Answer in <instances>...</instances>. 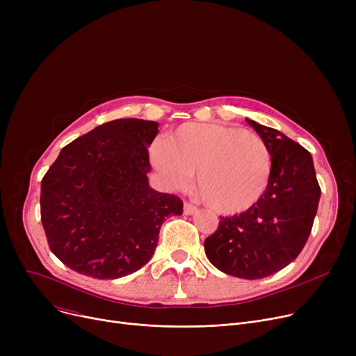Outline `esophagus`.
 <instances>
[{"label":"esophagus","mask_w":356,"mask_h":356,"mask_svg":"<svg viewBox=\"0 0 356 356\" xmlns=\"http://www.w3.org/2000/svg\"><path fill=\"white\" fill-rule=\"evenodd\" d=\"M183 212H184V215H195L196 212H197V208L196 207H193L192 203H188V202H184V207H183Z\"/></svg>","instance_id":"obj_1"}]
</instances>
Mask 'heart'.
I'll use <instances>...</instances> for the list:
<instances>
[{"instance_id":"1","label":"heart","mask_w":356,"mask_h":356,"mask_svg":"<svg viewBox=\"0 0 356 356\" xmlns=\"http://www.w3.org/2000/svg\"><path fill=\"white\" fill-rule=\"evenodd\" d=\"M149 159L173 191L184 189L196 173L202 200L219 215L255 207L273 172L271 152L263 138L222 124H183L152 145Z\"/></svg>"}]
</instances>
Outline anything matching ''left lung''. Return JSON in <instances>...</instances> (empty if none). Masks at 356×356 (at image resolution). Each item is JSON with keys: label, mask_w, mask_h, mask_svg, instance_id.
Wrapping results in <instances>:
<instances>
[{"label": "left lung", "mask_w": 356, "mask_h": 356, "mask_svg": "<svg viewBox=\"0 0 356 356\" xmlns=\"http://www.w3.org/2000/svg\"><path fill=\"white\" fill-rule=\"evenodd\" d=\"M271 152L268 189L255 207L220 218L204 239V252L222 273L257 280L287 267L306 245L319 207L321 188L312 154L275 128L247 118Z\"/></svg>", "instance_id": "left-lung-1"}]
</instances>
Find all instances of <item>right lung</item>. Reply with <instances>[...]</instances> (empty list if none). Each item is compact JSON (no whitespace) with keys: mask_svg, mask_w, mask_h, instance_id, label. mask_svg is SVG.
Returning a JSON list of instances; mask_svg holds the SVG:
<instances>
[{"mask_svg":"<svg viewBox=\"0 0 356 356\" xmlns=\"http://www.w3.org/2000/svg\"><path fill=\"white\" fill-rule=\"evenodd\" d=\"M159 124L124 118L62 148L42 180V223L51 252L92 278H120L153 257L161 223L183 202L149 188L148 147Z\"/></svg>","mask_w":356,"mask_h":356,"instance_id":"right-lung-1","label":"right lung"}]
</instances>
